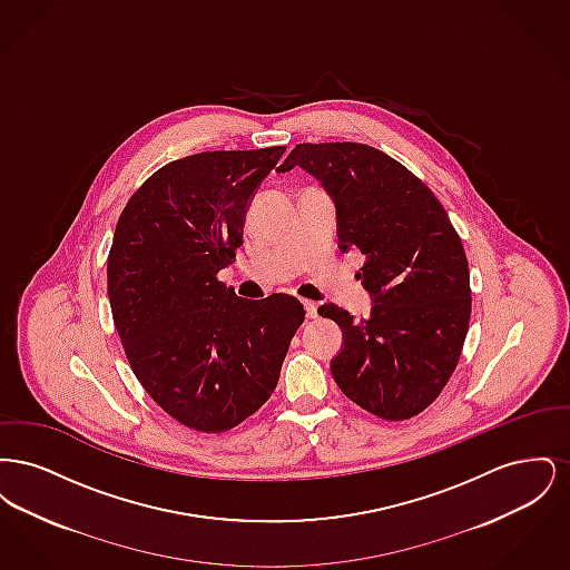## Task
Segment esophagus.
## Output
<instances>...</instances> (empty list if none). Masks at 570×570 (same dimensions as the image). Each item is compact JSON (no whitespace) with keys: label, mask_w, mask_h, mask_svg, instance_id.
Here are the masks:
<instances>
[{"label":"esophagus","mask_w":570,"mask_h":570,"mask_svg":"<svg viewBox=\"0 0 570 570\" xmlns=\"http://www.w3.org/2000/svg\"><path fill=\"white\" fill-rule=\"evenodd\" d=\"M303 307H305V316L307 318H316L318 316V305L314 301H303Z\"/></svg>","instance_id":"34e87169"}]
</instances>
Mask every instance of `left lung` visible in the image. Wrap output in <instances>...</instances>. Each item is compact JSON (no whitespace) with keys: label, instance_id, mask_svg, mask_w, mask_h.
<instances>
[{"label":"left lung","instance_id":"left-lung-1","mask_svg":"<svg viewBox=\"0 0 570 570\" xmlns=\"http://www.w3.org/2000/svg\"><path fill=\"white\" fill-rule=\"evenodd\" d=\"M301 166L335 205L340 249H361L356 277L372 314L325 303L344 346L331 374L354 404L386 421L430 406L451 379L470 323L468 261L444 207L406 166L363 142H301L277 173Z\"/></svg>","mask_w":570,"mask_h":570}]
</instances>
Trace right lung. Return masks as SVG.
<instances>
[{
	"mask_svg": "<svg viewBox=\"0 0 570 570\" xmlns=\"http://www.w3.org/2000/svg\"><path fill=\"white\" fill-rule=\"evenodd\" d=\"M286 147L203 151L154 173L121 212L109 254L112 321L151 400L196 432L233 430L272 397L298 298L247 301L217 273Z\"/></svg>",
	"mask_w": 570,
	"mask_h": 570,
	"instance_id": "obj_1",
	"label": "right lung"
}]
</instances>
